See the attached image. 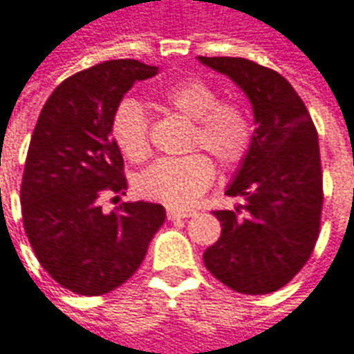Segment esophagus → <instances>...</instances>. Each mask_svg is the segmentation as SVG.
<instances>
[{"label":"esophagus","instance_id":"obj_1","mask_svg":"<svg viewBox=\"0 0 354 354\" xmlns=\"http://www.w3.org/2000/svg\"><path fill=\"white\" fill-rule=\"evenodd\" d=\"M197 212L192 210V208H176V207H169L167 208V216L169 220H178V218H192Z\"/></svg>","mask_w":354,"mask_h":354}]
</instances>
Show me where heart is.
<instances>
[{
	"instance_id": "heart-1",
	"label": "heart",
	"mask_w": 354,
	"mask_h": 354,
	"mask_svg": "<svg viewBox=\"0 0 354 354\" xmlns=\"http://www.w3.org/2000/svg\"><path fill=\"white\" fill-rule=\"evenodd\" d=\"M151 100L159 108L178 111L193 121L192 146H203L223 165L243 161L252 142V123L235 102H218V93L201 80H182L155 91ZM111 134L121 153L138 162L149 153L147 115L144 106L127 98L117 106ZM214 178V165L207 155L162 157L136 180V189L147 199L184 207L199 197Z\"/></svg>"
}]
</instances>
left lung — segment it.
Here are the masks:
<instances>
[{
  "instance_id": "left-lung-1",
  "label": "left lung",
  "mask_w": 354,
  "mask_h": 354,
  "mask_svg": "<svg viewBox=\"0 0 354 354\" xmlns=\"http://www.w3.org/2000/svg\"><path fill=\"white\" fill-rule=\"evenodd\" d=\"M197 60L227 75L246 94L256 124L248 153L225 189L230 197H243L245 205L216 210L222 235L203 260L231 290L269 294L296 277L319 237V134L304 100L281 73L246 58Z\"/></svg>"
}]
</instances>
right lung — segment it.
<instances>
[{"instance_id":"1","label":"right lung","mask_w":354,"mask_h":354,"mask_svg":"<svg viewBox=\"0 0 354 354\" xmlns=\"http://www.w3.org/2000/svg\"><path fill=\"white\" fill-rule=\"evenodd\" d=\"M157 66L108 60L75 73L45 102L20 187L28 241L43 269L81 296L108 294L136 273L167 212L155 203H123L104 214L100 199L124 193L123 157L111 119L136 81Z\"/></svg>"}]
</instances>
